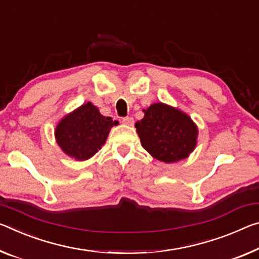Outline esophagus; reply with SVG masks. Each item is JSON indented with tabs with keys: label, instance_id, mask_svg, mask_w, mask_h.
I'll list each match as a JSON object with an SVG mask.
<instances>
[{
	"label": "esophagus",
	"instance_id": "34e87169",
	"mask_svg": "<svg viewBox=\"0 0 259 259\" xmlns=\"http://www.w3.org/2000/svg\"><path fill=\"white\" fill-rule=\"evenodd\" d=\"M122 123L123 124H125V125H134V118L133 117H129V116H126V117H123L122 118Z\"/></svg>",
	"mask_w": 259,
	"mask_h": 259
}]
</instances>
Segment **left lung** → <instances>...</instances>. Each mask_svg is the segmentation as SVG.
I'll list each match as a JSON object with an SVG mask.
<instances>
[{"mask_svg": "<svg viewBox=\"0 0 259 259\" xmlns=\"http://www.w3.org/2000/svg\"><path fill=\"white\" fill-rule=\"evenodd\" d=\"M144 117L137 121L136 130L142 146L152 157L166 163L178 162L194 152L198 126L188 114L162 102L143 109Z\"/></svg>", "mask_w": 259, "mask_h": 259, "instance_id": "obj_1", "label": "left lung"}]
</instances>
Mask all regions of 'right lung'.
<instances>
[{
    "mask_svg": "<svg viewBox=\"0 0 259 259\" xmlns=\"http://www.w3.org/2000/svg\"><path fill=\"white\" fill-rule=\"evenodd\" d=\"M116 124L117 121L101 115L92 102H86L61 118L55 128V139L65 154L84 161L101 149Z\"/></svg>",
    "mask_w": 259,
    "mask_h": 259,
    "instance_id": "add662e5",
    "label": "right lung"
}]
</instances>
